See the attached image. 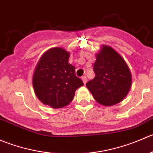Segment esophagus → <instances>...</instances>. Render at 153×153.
<instances>
[{"label": "esophagus", "mask_w": 153, "mask_h": 153, "mask_svg": "<svg viewBox=\"0 0 153 153\" xmlns=\"http://www.w3.org/2000/svg\"><path fill=\"white\" fill-rule=\"evenodd\" d=\"M82 82H83V83H84V84H85L86 82H87V77L86 76H82Z\"/></svg>", "instance_id": "obj_1"}]
</instances>
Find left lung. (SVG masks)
Instances as JSON below:
<instances>
[{
    "instance_id": "left-lung-1",
    "label": "left lung",
    "mask_w": 153,
    "mask_h": 153,
    "mask_svg": "<svg viewBox=\"0 0 153 153\" xmlns=\"http://www.w3.org/2000/svg\"><path fill=\"white\" fill-rule=\"evenodd\" d=\"M95 77L86 83L95 100L105 106L121 102L131 88V74L123 57L108 45H102L94 64Z\"/></svg>"
}]
</instances>
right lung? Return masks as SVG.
Returning a JSON list of instances; mask_svg holds the SVG:
<instances>
[{
  "label": "right lung",
  "mask_w": 153,
  "mask_h": 153,
  "mask_svg": "<svg viewBox=\"0 0 153 153\" xmlns=\"http://www.w3.org/2000/svg\"><path fill=\"white\" fill-rule=\"evenodd\" d=\"M70 53L53 48L43 53L33 75V86L38 99L45 105L60 108L71 103L78 88L83 85L69 64Z\"/></svg>",
  "instance_id": "1"
}]
</instances>
